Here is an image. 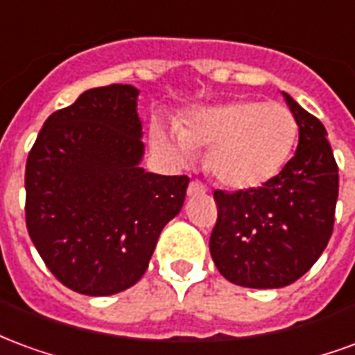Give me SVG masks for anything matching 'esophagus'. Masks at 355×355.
I'll use <instances>...</instances> for the list:
<instances>
[{
	"mask_svg": "<svg viewBox=\"0 0 355 355\" xmlns=\"http://www.w3.org/2000/svg\"><path fill=\"white\" fill-rule=\"evenodd\" d=\"M205 186L201 184L200 180H192L190 186H188V196H201V193H205Z\"/></svg>",
	"mask_w": 355,
	"mask_h": 355,
	"instance_id": "obj_1",
	"label": "esophagus"
}]
</instances>
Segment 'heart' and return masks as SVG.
<instances>
[{
	"label": "heart",
	"mask_w": 355,
	"mask_h": 355,
	"mask_svg": "<svg viewBox=\"0 0 355 355\" xmlns=\"http://www.w3.org/2000/svg\"><path fill=\"white\" fill-rule=\"evenodd\" d=\"M298 125L277 102L238 101L201 108L182 125L155 119L152 142L173 162L186 163L209 150L207 169L226 188L266 184L289 162Z\"/></svg>",
	"instance_id": "b5f03b06"
}]
</instances>
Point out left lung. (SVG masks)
I'll list each match as a JSON object with an SVG mask.
<instances>
[{
	"label": "left lung",
	"instance_id": "8db88e82",
	"mask_svg": "<svg viewBox=\"0 0 355 355\" xmlns=\"http://www.w3.org/2000/svg\"><path fill=\"white\" fill-rule=\"evenodd\" d=\"M298 125L285 167L251 190H215L218 218L211 257L228 282L277 289L297 282L327 247L338 198V167L320 119L283 93Z\"/></svg>",
	"mask_w": 355,
	"mask_h": 355
}]
</instances>
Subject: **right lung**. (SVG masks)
Returning <instances> with one entry per match:
<instances>
[{"label": "right lung", "mask_w": 355, "mask_h": 355, "mask_svg": "<svg viewBox=\"0 0 355 355\" xmlns=\"http://www.w3.org/2000/svg\"><path fill=\"white\" fill-rule=\"evenodd\" d=\"M137 96L132 85L89 89L47 117L28 154V234L51 274L89 297L116 295L144 275L190 182L139 167Z\"/></svg>", "instance_id": "1"}]
</instances>
